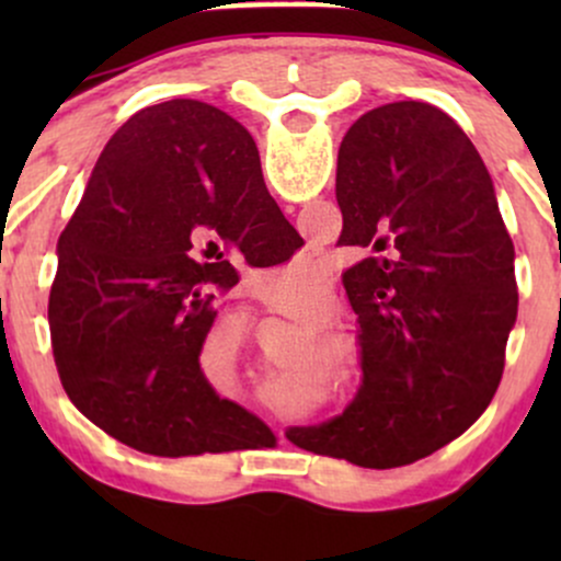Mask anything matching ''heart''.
Segmentation results:
<instances>
[{"label":"heart","mask_w":561,"mask_h":561,"mask_svg":"<svg viewBox=\"0 0 561 561\" xmlns=\"http://www.w3.org/2000/svg\"><path fill=\"white\" fill-rule=\"evenodd\" d=\"M266 311L282 313V317L293 319L295 324H300L302 330H319L311 334V343L302 347L298 358V369H313V366H321L330 375H340V371H351V366L356 364V351L345 343L340 334L330 330H321L332 317V295L327 293L324 287H311L302 289L300 295H295L293 300L276 302V300H263L261 302ZM210 340L216 345H221L227 351L229 366L231 369H240V330L234 324H218L214 332H210ZM300 385H311V375H300Z\"/></svg>","instance_id":"heart-1"}]
</instances>
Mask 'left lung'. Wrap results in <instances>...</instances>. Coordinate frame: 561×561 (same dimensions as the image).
I'll list each match as a JSON object with an SVG mask.
<instances>
[{"label":"left lung","mask_w":561,"mask_h":561,"mask_svg":"<svg viewBox=\"0 0 561 561\" xmlns=\"http://www.w3.org/2000/svg\"><path fill=\"white\" fill-rule=\"evenodd\" d=\"M334 192L337 244L364 253L343 274L364 385L343 416L287 437L358 467L414 465L493 401L517 321L514 244L480 152L427 102H390L347 128Z\"/></svg>","instance_id":"1"}]
</instances>
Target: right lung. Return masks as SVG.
Wrapping results in <instances>:
<instances>
[{
  "label": "right lung",
  "instance_id": "1",
  "mask_svg": "<svg viewBox=\"0 0 561 561\" xmlns=\"http://www.w3.org/2000/svg\"><path fill=\"white\" fill-rule=\"evenodd\" d=\"M253 137L214 105L171 100L126 121L57 242L49 334L70 403L152 456L227 454L266 427L199 369L229 255L293 234Z\"/></svg>",
  "mask_w": 561,
  "mask_h": 561
}]
</instances>
